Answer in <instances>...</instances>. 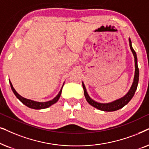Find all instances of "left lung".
<instances>
[{"instance_id":"obj_1","label":"left lung","mask_w":149,"mask_h":149,"mask_svg":"<svg viewBox=\"0 0 149 149\" xmlns=\"http://www.w3.org/2000/svg\"><path fill=\"white\" fill-rule=\"evenodd\" d=\"M129 43H130V47L133 55L134 57V62H135V73H134V81H133L132 85L131 88L127 93L122 97L121 98L118 99V100L113 101L112 102L109 103H100L97 102H95L93 99L91 98L89 96L88 93H87L86 86L82 82V86L83 89H84V96L85 98L87 101V102L91 106L94 107V108L98 109V110L105 111V112H113V111H116L119 110V109L122 108L125 105L128 104L132 100L133 97L136 92L137 87H138V81H139V69L138 67V58H137V55L136 52L134 51V48L132 47V41H131L130 38H129Z\"/></svg>"}]
</instances>
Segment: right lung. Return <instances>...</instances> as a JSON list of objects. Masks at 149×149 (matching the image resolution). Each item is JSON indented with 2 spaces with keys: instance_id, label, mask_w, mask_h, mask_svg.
<instances>
[{
  "instance_id": "add662e5",
  "label": "right lung",
  "mask_w": 149,
  "mask_h": 149,
  "mask_svg": "<svg viewBox=\"0 0 149 149\" xmlns=\"http://www.w3.org/2000/svg\"><path fill=\"white\" fill-rule=\"evenodd\" d=\"M9 81L10 85H11V89H12L14 95L16 96V97L18 99V100L20 101V102L22 103L23 104H24L25 106H26L27 107H29V108H30L35 109V110H41V109H45V108H49V107L51 106L52 105L54 104L55 103H56L57 102H58V100H59V98H60V97H61V92H62L63 86V85H64V83H65V82L63 83L62 88H61V91H59L58 94L57 95L54 99H52V100L48 101V102H36V101H34V100H29V99L24 98V97H22L20 95H19L18 93L16 92V91L15 90V88H13V85H12V84H11L10 80H9Z\"/></svg>"
}]
</instances>
